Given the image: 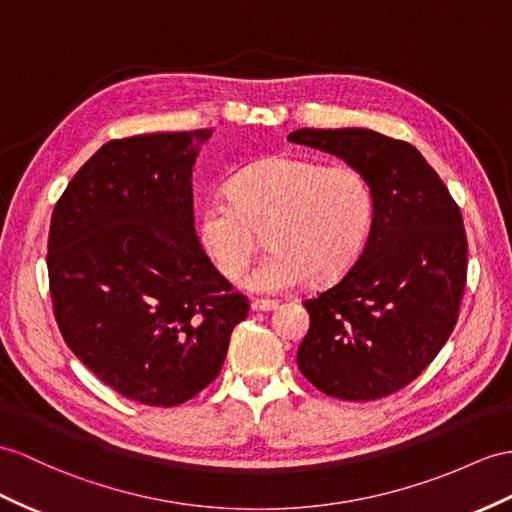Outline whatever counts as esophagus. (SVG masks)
Here are the masks:
<instances>
[{
	"mask_svg": "<svg viewBox=\"0 0 512 512\" xmlns=\"http://www.w3.org/2000/svg\"><path fill=\"white\" fill-rule=\"evenodd\" d=\"M252 308L260 310V313H269V310L278 308V302H276V299H254Z\"/></svg>",
	"mask_w": 512,
	"mask_h": 512,
	"instance_id": "obj_1",
	"label": "esophagus"
}]
</instances>
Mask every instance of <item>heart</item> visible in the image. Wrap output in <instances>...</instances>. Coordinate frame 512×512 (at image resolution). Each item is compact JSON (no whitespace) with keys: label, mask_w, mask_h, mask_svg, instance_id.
<instances>
[{"label":"heart","mask_w":512,"mask_h":512,"mask_svg":"<svg viewBox=\"0 0 512 512\" xmlns=\"http://www.w3.org/2000/svg\"><path fill=\"white\" fill-rule=\"evenodd\" d=\"M376 213L365 173L350 165L271 156L236 173L228 197L197 210L195 232L223 278L234 280L252 260L258 232L271 252L243 276L254 293H284L339 280L363 254Z\"/></svg>","instance_id":"obj_1"}]
</instances>
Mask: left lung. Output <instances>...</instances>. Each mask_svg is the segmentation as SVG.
Listing matches in <instances>:
<instances>
[{"label": "left lung", "instance_id": "8db88e82", "mask_svg": "<svg viewBox=\"0 0 512 512\" xmlns=\"http://www.w3.org/2000/svg\"><path fill=\"white\" fill-rule=\"evenodd\" d=\"M289 141L365 173L376 199L354 267L304 302L297 367L326 395L378 400L413 382L450 339L467 280L463 217L410 143L365 128H302Z\"/></svg>", "mask_w": 512, "mask_h": 512}]
</instances>
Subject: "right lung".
Segmentation results:
<instances>
[{
    "mask_svg": "<svg viewBox=\"0 0 512 512\" xmlns=\"http://www.w3.org/2000/svg\"><path fill=\"white\" fill-rule=\"evenodd\" d=\"M210 136L110 141L52 213L47 271L62 339L110 389L147 406L206 389L249 310L195 234L191 178Z\"/></svg>",
    "mask_w": 512,
    "mask_h": 512,
    "instance_id": "1",
    "label": "right lung"
}]
</instances>
